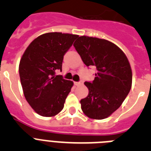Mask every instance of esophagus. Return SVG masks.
<instances>
[{
	"instance_id": "1",
	"label": "esophagus",
	"mask_w": 151,
	"mask_h": 151,
	"mask_svg": "<svg viewBox=\"0 0 151 151\" xmlns=\"http://www.w3.org/2000/svg\"><path fill=\"white\" fill-rule=\"evenodd\" d=\"M82 84H83V82H82V81H80V82H75V85H76V86H79V85H82Z\"/></svg>"
}]
</instances>
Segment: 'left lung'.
Instances as JSON below:
<instances>
[{
    "label": "left lung",
    "instance_id": "obj_1",
    "mask_svg": "<svg viewBox=\"0 0 151 151\" xmlns=\"http://www.w3.org/2000/svg\"><path fill=\"white\" fill-rule=\"evenodd\" d=\"M73 46L87 66H96L92 82H85L88 95L80 101L85 115L94 119L110 116L122 105L132 82L130 63L123 51L105 39L80 36Z\"/></svg>",
    "mask_w": 151,
    "mask_h": 151
}]
</instances>
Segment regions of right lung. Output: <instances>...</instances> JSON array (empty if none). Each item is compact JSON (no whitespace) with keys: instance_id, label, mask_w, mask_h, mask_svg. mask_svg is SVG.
Listing matches in <instances>:
<instances>
[{"instance_id":"obj_1","label":"right lung","mask_w":151,"mask_h":151,"mask_svg":"<svg viewBox=\"0 0 151 151\" xmlns=\"http://www.w3.org/2000/svg\"><path fill=\"white\" fill-rule=\"evenodd\" d=\"M78 37L62 32L45 33L31 42L21 58L19 73L24 96L42 116H54L63 109L73 82L55 73L62 70L64 54Z\"/></svg>"}]
</instances>
